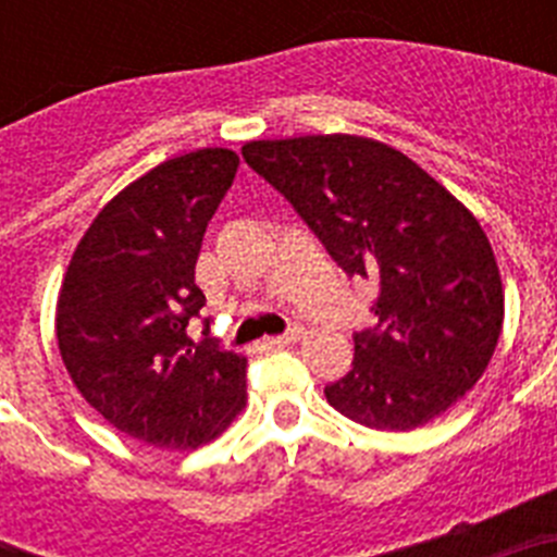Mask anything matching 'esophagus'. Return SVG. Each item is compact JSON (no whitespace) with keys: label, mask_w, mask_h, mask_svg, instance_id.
<instances>
[{"label":"esophagus","mask_w":557,"mask_h":557,"mask_svg":"<svg viewBox=\"0 0 557 557\" xmlns=\"http://www.w3.org/2000/svg\"><path fill=\"white\" fill-rule=\"evenodd\" d=\"M301 337H304L301 326H289L284 334H275V337H270V343H273V346H289V343H298Z\"/></svg>","instance_id":"1"}]
</instances>
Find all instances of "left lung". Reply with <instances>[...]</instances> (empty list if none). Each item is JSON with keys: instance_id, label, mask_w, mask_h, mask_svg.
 <instances>
[{"instance_id": "1", "label": "left lung", "mask_w": 557, "mask_h": 557, "mask_svg": "<svg viewBox=\"0 0 557 557\" xmlns=\"http://www.w3.org/2000/svg\"><path fill=\"white\" fill-rule=\"evenodd\" d=\"M243 159L293 203L348 275L376 282V326L329 405L371 430L426 424L474 387L502 332L505 295L471 211L405 152L359 136L248 141Z\"/></svg>"}]
</instances>
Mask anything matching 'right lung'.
I'll return each mask as SVG.
<instances>
[{"instance_id":"add662e5","label":"right lung","mask_w":557,"mask_h":557,"mask_svg":"<svg viewBox=\"0 0 557 557\" xmlns=\"http://www.w3.org/2000/svg\"><path fill=\"white\" fill-rule=\"evenodd\" d=\"M239 159L223 147L178 156L122 189L77 245L61 298L58 348L108 424L159 449H195L245 407V362L209 334L189 337L209 220Z\"/></svg>"}]
</instances>
